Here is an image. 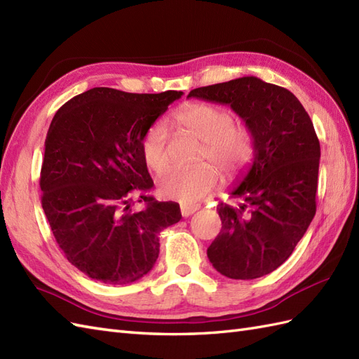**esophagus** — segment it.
Segmentation results:
<instances>
[{
  "label": "esophagus",
  "instance_id": "1",
  "mask_svg": "<svg viewBox=\"0 0 359 359\" xmlns=\"http://www.w3.org/2000/svg\"><path fill=\"white\" fill-rule=\"evenodd\" d=\"M198 210H199V205H181V215L182 217H189Z\"/></svg>",
  "mask_w": 359,
  "mask_h": 359
}]
</instances>
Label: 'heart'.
<instances>
[{
	"label": "heart",
	"instance_id": "heart-1",
	"mask_svg": "<svg viewBox=\"0 0 359 359\" xmlns=\"http://www.w3.org/2000/svg\"><path fill=\"white\" fill-rule=\"evenodd\" d=\"M175 121L199 139L202 160H211L226 178L236 177L255 156V140L252 133L236 125L231 110L215 104H187L175 113ZM169 133L163 121L154 122L142 139V157L147 166L160 172L168 166ZM219 173L208 163L195 169L170 168L160 173L157 189L163 198L193 205L215 190Z\"/></svg>",
	"mask_w": 359,
	"mask_h": 359
}]
</instances>
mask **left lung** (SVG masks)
<instances>
[{"label":"left lung","instance_id":"left-lung-1","mask_svg":"<svg viewBox=\"0 0 359 359\" xmlns=\"http://www.w3.org/2000/svg\"><path fill=\"white\" fill-rule=\"evenodd\" d=\"M187 98L228 104L255 140L252 166L231 191L243 203L217 205L222 229L207 249L210 263L231 279L273 272L316 215L320 143L314 125L292 92L257 76L198 87Z\"/></svg>","mask_w":359,"mask_h":359}]
</instances>
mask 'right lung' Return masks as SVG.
<instances>
[{
    "label": "right lung",
    "mask_w": 359,
    "mask_h": 359,
    "mask_svg": "<svg viewBox=\"0 0 359 359\" xmlns=\"http://www.w3.org/2000/svg\"><path fill=\"white\" fill-rule=\"evenodd\" d=\"M181 95L93 87L53 118L39 182L42 208L67 261L92 279L122 285L147 275L158 258L160 232L181 219L177 202L148 195L154 181L140 148Z\"/></svg>",
    "instance_id": "right-lung-1"
}]
</instances>
